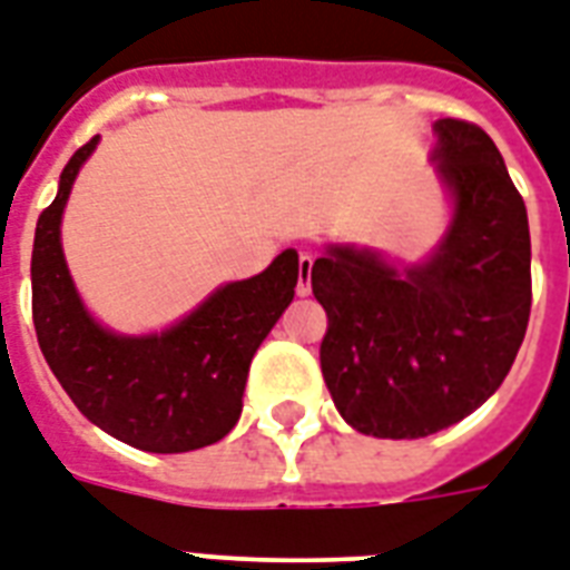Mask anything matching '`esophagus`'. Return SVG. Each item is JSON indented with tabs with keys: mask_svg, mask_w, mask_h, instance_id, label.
I'll return each mask as SVG.
<instances>
[{
	"mask_svg": "<svg viewBox=\"0 0 570 570\" xmlns=\"http://www.w3.org/2000/svg\"><path fill=\"white\" fill-rule=\"evenodd\" d=\"M311 268H314V256L302 254L298 256V295H311Z\"/></svg>",
	"mask_w": 570,
	"mask_h": 570,
	"instance_id": "34e87169",
	"label": "esophagus"
}]
</instances>
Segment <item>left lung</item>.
Segmentation results:
<instances>
[{
    "label": "left lung",
    "mask_w": 570,
    "mask_h": 570,
    "mask_svg": "<svg viewBox=\"0 0 570 570\" xmlns=\"http://www.w3.org/2000/svg\"><path fill=\"white\" fill-rule=\"evenodd\" d=\"M433 130L454 199L436 254L397 272L332 245L311 268L328 316L325 385L343 421L380 440H421L475 412L511 371L532 307L527 206L497 142L463 119Z\"/></svg>",
    "instance_id": "1"
}]
</instances>
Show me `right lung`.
Masks as SVG:
<instances>
[{"label":"right lung","mask_w":570,"mask_h":570,"mask_svg":"<svg viewBox=\"0 0 570 570\" xmlns=\"http://www.w3.org/2000/svg\"><path fill=\"white\" fill-rule=\"evenodd\" d=\"M95 146L98 137L73 151L35 227L38 346L73 406L110 436L151 454L206 449L236 428L250 358L293 302L298 254L284 250L263 275L220 286L167 332H107L82 307L59 242L65 203Z\"/></svg>","instance_id":"right-lung-1"}]
</instances>
